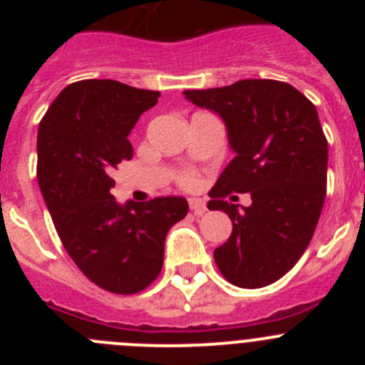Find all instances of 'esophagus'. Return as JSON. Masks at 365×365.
I'll list each match as a JSON object with an SVG mask.
<instances>
[{
  "label": "esophagus",
  "mask_w": 365,
  "mask_h": 365,
  "mask_svg": "<svg viewBox=\"0 0 365 365\" xmlns=\"http://www.w3.org/2000/svg\"><path fill=\"white\" fill-rule=\"evenodd\" d=\"M188 205H190V210H192L195 215H202L206 212V202L202 201V199L192 197L188 199Z\"/></svg>",
  "instance_id": "esophagus-1"
}]
</instances>
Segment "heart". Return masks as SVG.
Wrapping results in <instances>:
<instances>
[{
    "instance_id": "1",
    "label": "heart",
    "mask_w": 365,
    "mask_h": 365,
    "mask_svg": "<svg viewBox=\"0 0 365 365\" xmlns=\"http://www.w3.org/2000/svg\"><path fill=\"white\" fill-rule=\"evenodd\" d=\"M180 185L186 186V188H193V186L197 185V177L193 175V173H185V175L180 177Z\"/></svg>"
}]
</instances>
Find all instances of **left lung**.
Wrapping results in <instances>:
<instances>
[{"label":"left lung","instance_id":"8db88e82","mask_svg":"<svg viewBox=\"0 0 365 365\" xmlns=\"http://www.w3.org/2000/svg\"><path fill=\"white\" fill-rule=\"evenodd\" d=\"M185 96L217 113L235 153L208 193V208L232 221L215 265L241 289L278 282L303 256L324 208L329 150L314 104L291 83L257 78ZM247 191L250 207L226 201Z\"/></svg>","mask_w":365,"mask_h":365}]
</instances>
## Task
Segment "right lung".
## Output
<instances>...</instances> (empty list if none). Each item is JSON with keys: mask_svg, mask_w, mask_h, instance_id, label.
Segmentation results:
<instances>
[{"mask_svg": "<svg viewBox=\"0 0 365 365\" xmlns=\"http://www.w3.org/2000/svg\"><path fill=\"white\" fill-rule=\"evenodd\" d=\"M159 91L117 80H80L38 128V185L71 259L104 291L135 294L157 279L168 230L185 219L182 197L118 205L111 172L133 157L128 140Z\"/></svg>", "mask_w": 365, "mask_h": 365, "instance_id": "obj_1", "label": "right lung"}]
</instances>
